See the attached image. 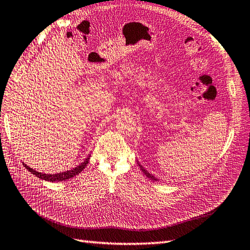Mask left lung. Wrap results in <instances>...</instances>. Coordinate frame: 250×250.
<instances>
[{"label": "left lung", "instance_id": "8db88e82", "mask_svg": "<svg viewBox=\"0 0 250 250\" xmlns=\"http://www.w3.org/2000/svg\"><path fill=\"white\" fill-rule=\"evenodd\" d=\"M138 166H139V167H140V169H142V171L144 172V173L146 174V177H149V178H150V180H152V181H154V182H155V181H157V178H155V177H154V176H153L152 174H150V173H149V172H148V171H146V169H145V168L143 167V166H142V165H140L139 163H138Z\"/></svg>", "mask_w": 250, "mask_h": 250}]
</instances>
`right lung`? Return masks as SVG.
<instances>
[{
    "label": "right lung",
    "mask_w": 250,
    "mask_h": 250,
    "mask_svg": "<svg viewBox=\"0 0 250 250\" xmlns=\"http://www.w3.org/2000/svg\"><path fill=\"white\" fill-rule=\"evenodd\" d=\"M91 157V155H88L85 161L81 163L79 166H77L76 168L70 169L68 171H64V172H60V173H57V174H45V173H41V172H38L35 169L30 168L29 166H27L26 164L23 163V166L25 168H26L29 172H31L34 175H36L37 177L41 178V180L44 181H47V182H62V181H66L69 180V178H72L76 175H78L79 173H81L82 170L86 167V165L88 164V159Z\"/></svg>",
    "instance_id": "1"
}]
</instances>
